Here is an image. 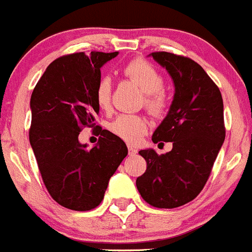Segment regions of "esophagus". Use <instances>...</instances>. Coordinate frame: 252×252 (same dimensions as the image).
<instances>
[{"label":"esophagus","instance_id":"esophagus-1","mask_svg":"<svg viewBox=\"0 0 252 252\" xmlns=\"http://www.w3.org/2000/svg\"><path fill=\"white\" fill-rule=\"evenodd\" d=\"M128 151L130 155H135V153H137V148H135L134 146H128Z\"/></svg>","mask_w":252,"mask_h":252}]
</instances>
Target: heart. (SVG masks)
I'll return each instance as SVG.
<instances>
[{"mask_svg": "<svg viewBox=\"0 0 252 252\" xmlns=\"http://www.w3.org/2000/svg\"><path fill=\"white\" fill-rule=\"evenodd\" d=\"M123 74L134 82L144 93V105L153 114L159 115L167 106L165 95L163 77L151 63L143 60L130 61L124 65ZM96 102L102 110H108L111 104V81L102 77L96 86ZM148 123L146 118L137 114H120L109 126L111 133L128 143H137L147 132Z\"/></svg>", "mask_w": 252, "mask_h": 252, "instance_id": "1", "label": "heart"}]
</instances>
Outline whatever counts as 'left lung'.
<instances>
[{
    "instance_id": "1",
    "label": "left lung",
    "mask_w": 252,
    "mask_h": 252,
    "mask_svg": "<svg viewBox=\"0 0 252 252\" xmlns=\"http://www.w3.org/2000/svg\"><path fill=\"white\" fill-rule=\"evenodd\" d=\"M168 72L175 94L170 110L152 141L172 142V150L157 155L139 151L147 170L135 185L142 198L156 208H176L196 198L207 183L222 147L226 129L220 89L202 65L167 52L150 54Z\"/></svg>"
}]
</instances>
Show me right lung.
Returning <instances> with one entry per match:
<instances>
[{"instance_id":"1","label":"right lung","mask_w":252,"mask_h":252,"mask_svg":"<svg viewBox=\"0 0 252 252\" xmlns=\"http://www.w3.org/2000/svg\"><path fill=\"white\" fill-rule=\"evenodd\" d=\"M118 52L73 53L47 67L30 99L29 141L50 196L72 211H91L101 203L110 178L128 155L119 137L97 128L93 148L78 141L84 126H95L100 68Z\"/></svg>"}]
</instances>
